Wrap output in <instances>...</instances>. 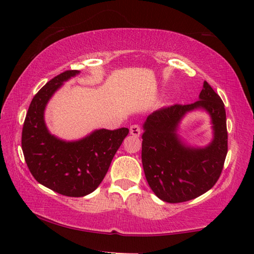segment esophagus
Returning a JSON list of instances; mask_svg holds the SVG:
<instances>
[{
	"instance_id": "obj_1",
	"label": "esophagus",
	"mask_w": 254,
	"mask_h": 254,
	"mask_svg": "<svg viewBox=\"0 0 254 254\" xmlns=\"http://www.w3.org/2000/svg\"><path fill=\"white\" fill-rule=\"evenodd\" d=\"M130 133H131V135H133L134 137H138L139 135H141L142 130H141V127H139V126H137V124H133V126L130 127Z\"/></svg>"
}]
</instances>
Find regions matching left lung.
I'll use <instances>...</instances> for the list:
<instances>
[{
    "label": "left lung",
    "mask_w": 254,
    "mask_h": 254,
    "mask_svg": "<svg viewBox=\"0 0 254 254\" xmlns=\"http://www.w3.org/2000/svg\"><path fill=\"white\" fill-rule=\"evenodd\" d=\"M203 110L211 118L213 138L206 147L187 144L179 124L189 112ZM142 163L148 186L167 203H181L207 192L217 182L227 155V127L223 100L204 82L198 100L174 105L149 115L143 124Z\"/></svg>",
    "instance_id": "1"
}]
</instances>
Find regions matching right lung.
Returning <instances> with one entry per match:
<instances>
[{"label":"right lung","mask_w":254,"mask_h":254,"mask_svg":"<svg viewBox=\"0 0 254 254\" xmlns=\"http://www.w3.org/2000/svg\"><path fill=\"white\" fill-rule=\"evenodd\" d=\"M79 71H66L49 80L31 100L21 133L26 164L35 179L62 195L80 197L94 192L104 180L127 127L99 128L77 141H64L48 130L45 110L64 82Z\"/></svg>","instance_id":"1"}]
</instances>
